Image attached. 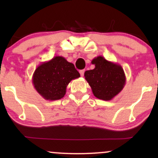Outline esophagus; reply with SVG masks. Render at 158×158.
I'll return each mask as SVG.
<instances>
[{
	"label": "esophagus",
	"mask_w": 158,
	"mask_h": 158,
	"mask_svg": "<svg viewBox=\"0 0 158 158\" xmlns=\"http://www.w3.org/2000/svg\"><path fill=\"white\" fill-rule=\"evenodd\" d=\"M79 73H80L81 77H83L84 76V73H85V70H81L79 71Z\"/></svg>",
	"instance_id": "esophagus-1"
}]
</instances>
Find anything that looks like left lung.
I'll use <instances>...</instances> for the list:
<instances>
[{
    "instance_id": "8db88e82",
    "label": "left lung",
    "mask_w": 158,
    "mask_h": 158,
    "mask_svg": "<svg viewBox=\"0 0 158 158\" xmlns=\"http://www.w3.org/2000/svg\"><path fill=\"white\" fill-rule=\"evenodd\" d=\"M91 63L95 68L85 72V79L96 97L106 101L111 100L126 85L123 68L121 65L106 60L101 56L94 58Z\"/></svg>"
}]
</instances>
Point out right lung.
<instances>
[{"label": "right lung", "mask_w": 158, "mask_h": 158, "mask_svg": "<svg viewBox=\"0 0 158 158\" xmlns=\"http://www.w3.org/2000/svg\"><path fill=\"white\" fill-rule=\"evenodd\" d=\"M80 77L74 67L62 56H55L37 67L32 75V84L44 99L59 100L64 97L70 81Z\"/></svg>", "instance_id": "obj_1"}]
</instances>
